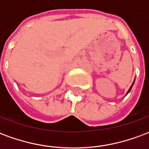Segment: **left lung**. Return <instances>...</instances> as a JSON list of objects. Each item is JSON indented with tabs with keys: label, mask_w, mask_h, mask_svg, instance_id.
Returning <instances> with one entry per match:
<instances>
[{
	"label": "left lung",
	"mask_w": 149,
	"mask_h": 149,
	"mask_svg": "<svg viewBox=\"0 0 149 149\" xmlns=\"http://www.w3.org/2000/svg\"><path fill=\"white\" fill-rule=\"evenodd\" d=\"M135 79H136V78H135ZM135 79H134V81H133V82H132V85H131V86H130V88H129V89H128V92H127V93H126V95H128V94L129 93V92H130V91H131L132 88V86H133V84H134V82H135Z\"/></svg>",
	"instance_id": "obj_1"
}]
</instances>
